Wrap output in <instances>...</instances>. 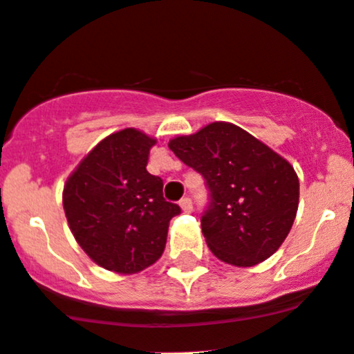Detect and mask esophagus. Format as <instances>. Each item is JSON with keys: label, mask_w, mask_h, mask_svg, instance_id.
<instances>
[{"label": "esophagus", "mask_w": 354, "mask_h": 354, "mask_svg": "<svg viewBox=\"0 0 354 354\" xmlns=\"http://www.w3.org/2000/svg\"><path fill=\"white\" fill-rule=\"evenodd\" d=\"M180 207H181V209H183L185 213H189L193 209V201H192V198H188V196H185L183 200L180 201Z\"/></svg>", "instance_id": "esophagus-1"}]
</instances>
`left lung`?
I'll return each instance as SVG.
<instances>
[{
  "label": "left lung",
  "instance_id": "1",
  "mask_svg": "<svg viewBox=\"0 0 354 354\" xmlns=\"http://www.w3.org/2000/svg\"><path fill=\"white\" fill-rule=\"evenodd\" d=\"M168 146L205 178L209 203L201 230L216 259L252 267L277 252L299 205V180L289 161L230 122H212Z\"/></svg>",
  "mask_w": 354,
  "mask_h": 354
}]
</instances>
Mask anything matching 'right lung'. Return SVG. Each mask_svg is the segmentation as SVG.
<instances>
[{"label": "right lung", "mask_w": 354, "mask_h": 354, "mask_svg": "<svg viewBox=\"0 0 354 354\" xmlns=\"http://www.w3.org/2000/svg\"><path fill=\"white\" fill-rule=\"evenodd\" d=\"M156 139L127 127L107 136L64 186V209L77 243L97 266L136 274L166 247L169 220L181 208L162 198V180L147 173Z\"/></svg>", "instance_id": "obj_1"}]
</instances>
